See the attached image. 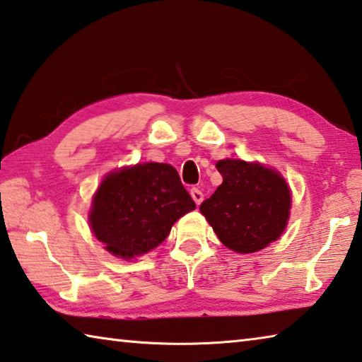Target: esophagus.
Segmentation results:
<instances>
[{
  "label": "esophagus",
  "instance_id": "34e87169",
  "mask_svg": "<svg viewBox=\"0 0 362 362\" xmlns=\"http://www.w3.org/2000/svg\"><path fill=\"white\" fill-rule=\"evenodd\" d=\"M189 194H192V198H193V201L196 204H201L203 203V192H201L199 188H192L189 189Z\"/></svg>",
  "mask_w": 362,
  "mask_h": 362
}]
</instances>
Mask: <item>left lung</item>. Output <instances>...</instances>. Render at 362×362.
<instances>
[{
	"mask_svg": "<svg viewBox=\"0 0 362 362\" xmlns=\"http://www.w3.org/2000/svg\"><path fill=\"white\" fill-rule=\"evenodd\" d=\"M217 169L222 185L199 211L218 240L240 254L257 252L276 241L291 209V192L283 177L241 159H222Z\"/></svg>",
	"mask_w": 362,
	"mask_h": 362,
	"instance_id": "1",
	"label": "left lung"
}]
</instances>
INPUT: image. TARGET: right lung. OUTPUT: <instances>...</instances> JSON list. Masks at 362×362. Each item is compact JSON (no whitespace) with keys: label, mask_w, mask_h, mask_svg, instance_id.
<instances>
[{"label":"right lung","mask_w":362,"mask_h":362,"mask_svg":"<svg viewBox=\"0 0 362 362\" xmlns=\"http://www.w3.org/2000/svg\"><path fill=\"white\" fill-rule=\"evenodd\" d=\"M194 207L173 166L145 163L103 179L89 222L108 252L132 259L161 244L177 220Z\"/></svg>","instance_id":"obj_1"}]
</instances>
